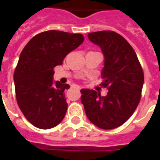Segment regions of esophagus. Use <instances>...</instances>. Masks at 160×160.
Here are the masks:
<instances>
[{"label": "esophagus", "instance_id": "esophagus-1", "mask_svg": "<svg viewBox=\"0 0 160 160\" xmlns=\"http://www.w3.org/2000/svg\"><path fill=\"white\" fill-rule=\"evenodd\" d=\"M73 87L75 88V89H78V90H80V86H79V85H73Z\"/></svg>", "mask_w": 160, "mask_h": 160}]
</instances>
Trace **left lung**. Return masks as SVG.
<instances>
[{"mask_svg":"<svg viewBox=\"0 0 160 160\" xmlns=\"http://www.w3.org/2000/svg\"><path fill=\"white\" fill-rule=\"evenodd\" d=\"M101 48L105 63L101 86L106 96L94 90H80L81 102L90 122L103 129L120 126L130 118L141 99L144 72L134 49L119 34L102 31L88 34Z\"/></svg>","mask_w":160,"mask_h":160,"instance_id":"8db88e82","label":"left lung"}]
</instances>
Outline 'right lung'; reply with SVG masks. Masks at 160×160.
<instances>
[{
	"label": "right lung",
	"mask_w": 160,
	"mask_h": 160,
	"mask_svg": "<svg viewBox=\"0 0 160 160\" xmlns=\"http://www.w3.org/2000/svg\"><path fill=\"white\" fill-rule=\"evenodd\" d=\"M81 34L47 31L35 36L21 51L14 72L16 101L24 116L39 129L56 126L64 119L67 84L53 83L54 68L84 41Z\"/></svg>",
	"instance_id": "obj_1"
}]
</instances>
